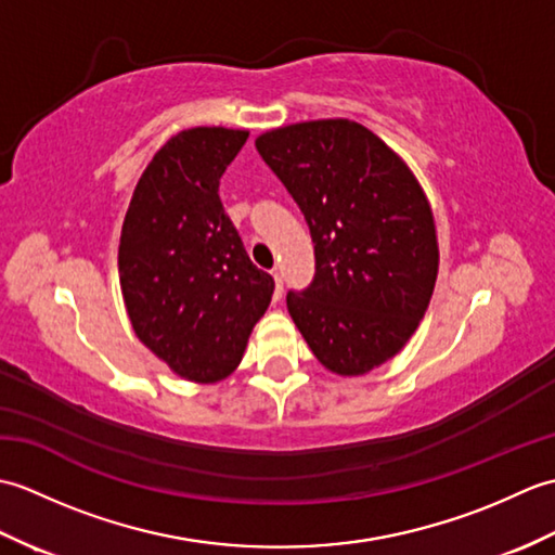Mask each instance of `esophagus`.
<instances>
[{
  "label": "esophagus",
  "mask_w": 555,
  "mask_h": 555,
  "mask_svg": "<svg viewBox=\"0 0 555 555\" xmlns=\"http://www.w3.org/2000/svg\"><path fill=\"white\" fill-rule=\"evenodd\" d=\"M274 284H276V288H274V300H281V296H284V279H281L279 271H274Z\"/></svg>",
  "instance_id": "1"
}]
</instances>
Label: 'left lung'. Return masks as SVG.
Masks as SVG:
<instances>
[{"mask_svg":"<svg viewBox=\"0 0 555 555\" xmlns=\"http://www.w3.org/2000/svg\"><path fill=\"white\" fill-rule=\"evenodd\" d=\"M255 147L296 199L314 243V279L288 312L314 358L340 376L391 360L431 300L439 245L408 164L348 119L293 124Z\"/></svg>","mask_w":555,"mask_h":555,"instance_id":"8db88e82","label":"left lung"}]
</instances>
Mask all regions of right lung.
Listing matches in <instances>:
<instances>
[{"mask_svg": "<svg viewBox=\"0 0 555 555\" xmlns=\"http://www.w3.org/2000/svg\"><path fill=\"white\" fill-rule=\"evenodd\" d=\"M247 131L197 126L157 150L128 205L119 279L135 336L188 382L229 376L271 302L274 279L247 257L219 179Z\"/></svg>", "mask_w": 555, "mask_h": 555, "instance_id": "obj_1", "label": "right lung"}]
</instances>
